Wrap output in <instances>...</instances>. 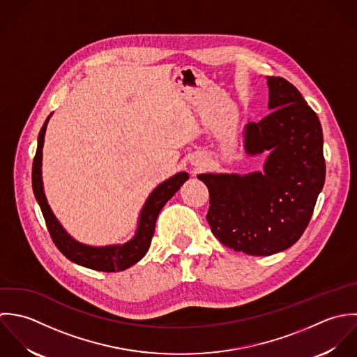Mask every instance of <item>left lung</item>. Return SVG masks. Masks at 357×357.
Masks as SVG:
<instances>
[{
  "instance_id": "8db88e82",
  "label": "left lung",
  "mask_w": 357,
  "mask_h": 357,
  "mask_svg": "<svg viewBox=\"0 0 357 357\" xmlns=\"http://www.w3.org/2000/svg\"><path fill=\"white\" fill-rule=\"evenodd\" d=\"M272 110L244 127V151H268L262 171L200 174L210 192L207 220L226 247L266 257L303 234L326 179L323 130L301 92L282 77H266Z\"/></svg>"
}]
</instances>
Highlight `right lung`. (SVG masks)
Here are the masks:
<instances>
[{
  "mask_svg": "<svg viewBox=\"0 0 357 357\" xmlns=\"http://www.w3.org/2000/svg\"><path fill=\"white\" fill-rule=\"evenodd\" d=\"M52 113L45 120L40 134H38V143L37 151L33 161V192L36 200L43 211L47 227L50 234L58 247V250L74 264L81 265L88 269L99 271V272H121L137 262H139L146 255L151 237L155 227V220L160 214L161 208L167 204V202L181 189V186L189 179V174L181 171L167 181L161 182L147 197L143 204V208L138 219V227L131 240L124 244H110V245H88L84 243L77 241L72 237L65 227L61 225L58 218L52 213L45 193H44V183H43V146H44V137L47 131L48 121Z\"/></svg>",
  "mask_w": 357,
  "mask_h": 357,
  "instance_id": "add662e5",
  "label": "right lung"
}]
</instances>
